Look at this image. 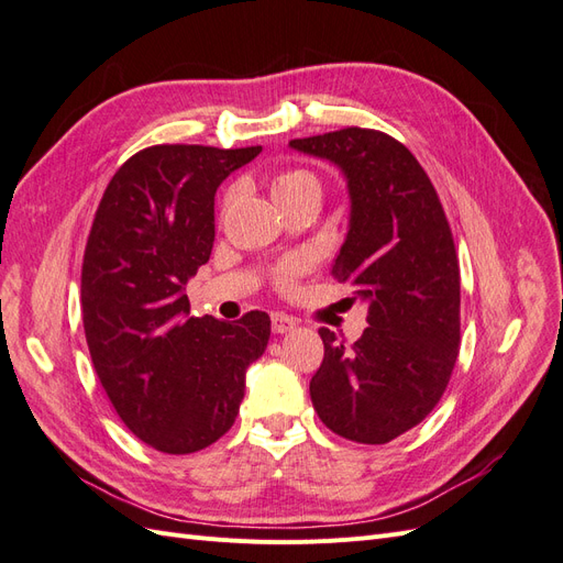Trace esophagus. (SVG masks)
I'll use <instances>...</instances> for the list:
<instances>
[{
    "instance_id": "obj_1",
    "label": "esophagus",
    "mask_w": 563,
    "mask_h": 563,
    "mask_svg": "<svg viewBox=\"0 0 563 563\" xmlns=\"http://www.w3.org/2000/svg\"><path fill=\"white\" fill-rule=\"evenodd\" d=\"M296 319L294 317H288V314H284V312H272V331L275 333H288V331H294L296 329Z\"/></svg>"
}]
</instances>
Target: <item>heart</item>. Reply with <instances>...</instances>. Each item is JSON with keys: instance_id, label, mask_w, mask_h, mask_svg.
Segmentation results:
<instances>
[{"instance_id": "obj_1", "label": "heart", "mask_w": 563, "mask_h": 563, "mask_svg": "<svg viewBox=\"0 0 563 563\" xmlns=\"http://www.w3.org/2000/svg\"><path fill=\"white\" fill-rule=\"evenodd\" d=\"M305 190H321L319 178L308 172V168H284V172L275 174L269 180V192L275 197V201H284L288 197H296ZM305 269L302 261H288L277 269V286L279 288H291L294 282L298 279L300 272Z\"/></svg>"}]
</instances>
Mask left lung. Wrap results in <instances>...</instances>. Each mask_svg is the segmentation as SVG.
<instances>
[{
  "instance_id": "1",
  "label": "left lung",
  "mask_w": 563,
  "mask_h": 563,
  "mask_svg": "<svg viewBox=\"0 0 563 563\" xmlns=\"http://www.w3.org/2000/svg\"><path fill=\"white\" fill-rule=\"evenodd\" d=\"M288 145L343 172L350 228L331 275L368 305L354 345L319 329L314 411L356 444H387L439 404L457 360L460 267L449 220L418 159L387 133L347 126Z\"/></svg>"
}]
</instances>
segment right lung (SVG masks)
I'll return each instance as SVG.
<instances>
[{
	"label": "right lung",
	"instance_id": "obj_1",
	"mask_svg": "<svg viewBox=\"0 0 563 563\" xmlns=\"http://www.w3.org/2000/svg\"><path fill=\"white\" fill-rule=\"evenodd\" d=\"M261 145H152L119 166L98 203L81 265L93 368L126 428L162 453H195L240 413L246 368L269 317H190L185 284L209 263L218 185Z\"/></svg>",
	"mask_w": 563,
	"mask_h": 563
}]
</instances>
